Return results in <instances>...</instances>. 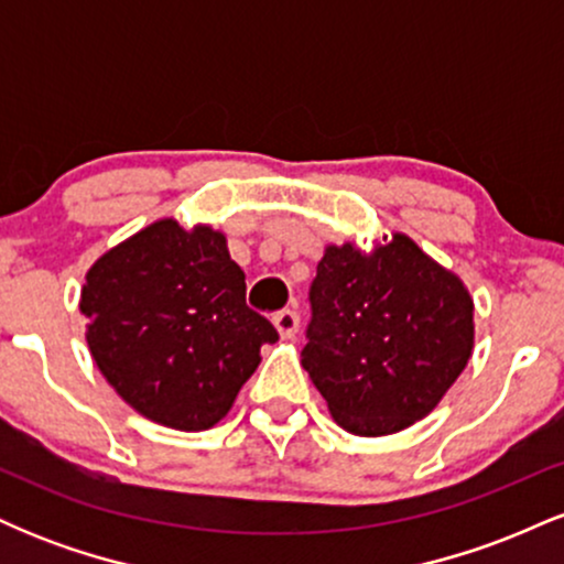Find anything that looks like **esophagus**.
Wrapping results in <instances>:
<instances>
[{
    "mask_svg": "<svg viewBox=\"0 0 564 564\" xmlns=\"http://www.w3.org/2000/svg\"><path fill=\"white\" fill-rule=\"evenodd\" d=\"M273 323L283 339H291V336L300 332V313L296 310H281V313H275Z\"/></svg>",
    "mask_w": 564,
    "mask_h": 564,
    "instance_id": "34e87169",
    "label": "esophagus"
}]
</instances>
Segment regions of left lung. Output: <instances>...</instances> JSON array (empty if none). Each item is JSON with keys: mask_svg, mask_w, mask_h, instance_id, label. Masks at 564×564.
I'll return each instance as SVG.
<instances>
[{"mask_svg": "<svg viewBox=\"0 0 564 564\" xmlns=\"http://www.w3.org/2000/svg\"><path fill=\"white\" fill-rule=\"evenodd\" d=\"M302 366L341 430L381 437L435 411L475 347V302L405 232L326 246Z\"/></svg>", "mask_w": 564, "mask_h": 564, "instance_id": "left-lung-1", "label": "left lung"}]
</instances>
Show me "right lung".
<instances>
[{
	"label": "right lung",
	"instance_id": "right-lung-1",
	"mask_svg": "<svg viewBox=\"0 0 564 564\" xmlns=\"http://www.w3.org/2000/svg\"><path fill=\"white\" fill-rule=\"evenodd\" d=\"M93 360L119 398L180 432L215 426L273 345L246 304L225 232L159 219L87 270L79 300Z\"/></svg>",
	"mask_w": 564,
	"mask_h": 564
}]
</instances>
